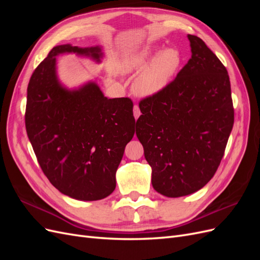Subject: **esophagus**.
<instances>
[{"instance_id": "1", "label": "esophagus", "mask_w": 260, "mask_h": 260, "mask_svg": "<svg viewBox=\"0 0 260 260\" xmlns=\"http://www.w3.org/2000/svg\"><path fill=\"white\" fill-rule=\"evenodd\" d=\"M141 115V112H140V108L138 105H135L133 106V116H135L136 119H138V118L140 117Z\"/></svg>"}]
</instances>
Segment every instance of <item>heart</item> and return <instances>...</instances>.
<instances>
[{
  "instance_id": "b5f03b06",
  "label": "heart",
  "mask_w": 260,
  "mask_h": 260,
  "mask_svg": "<svg viewBox=\"0 0 260 260\" xmlns=\"http://www.w3.org/2000/svg\"><path fill=\"white\" fill-rule=\"evenodd\" d=\"M155 52L156 49L145 46L130 53L121 61L120 68L124 74L137 72L145 66L133 82V89L139 95L151 96L162 91L170 83L180 66V53L174 48L160 51L145 66Z\"/></svg>"
}]
</instances>
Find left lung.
<instances>
[{
  "mask_svg": "<svg viewBox=\"0 0 260 260\" xmlns=\"http://www.w3.org/2000/svg\"><path fill=\"white\" fill-rule=\"evenodd\" d=\"M192 56L162 91L140 101L136 133L167 198L205 186L221 161L234 122L225 67L201 38L187 35Z\"/></svg>",
  "mask_w": 260,
  "mask_h": 260,
  "instance_id": "left-lung-1",
  "label": "left lung"
}]
</instances>
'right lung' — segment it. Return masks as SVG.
<instances>
[{"instance_id": "obj_1", "label": "right lung", "mask_w": 260, "mask_h": 260, "mask_svg": "<svg viewBox=\"0 0 260 260\" xmlns=\"http://www.w3.org/2000/svg\"><path fill=\"white\" fill-rule=\"evenodd\" d=\"M76 53L101 61L100 46L57 45L40 62L27 89V135L43 174L57 190L79 201H98L116 187V171L135 135L129 98L107 99L93 81L75 90L56 75V56Z\"/></svg>"}]
</instances>
